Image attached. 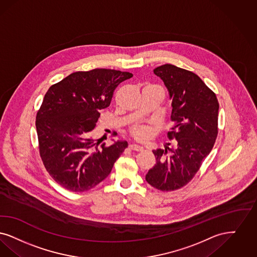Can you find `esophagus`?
Returning a JSON list of instances; mask_svg holds the SVG:
<instances>
[{"instance_id": "esophagus-1", "label": "esophagus", "mask_w": 257, "mask_h": 257, "mask_svg": "<svg viewBox=\"0 0 257 257\" xmlns=\"http://www.w3.org/2000/svg\"><path fill=\"white\" fill-rule=\"evenodd\" d=\"M130 148L133 150V151H136V152H141L144 150V148L142 146L137 145V144H132L130 146Z\"/></svg>"}]
</instances>
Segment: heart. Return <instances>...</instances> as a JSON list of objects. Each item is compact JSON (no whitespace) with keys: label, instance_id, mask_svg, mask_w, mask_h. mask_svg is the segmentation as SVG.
<instances>
[{"label":"heart","instance_id":"heart-1","mask_svg":"<svg viewBox=\"0 0 257 257\" xmlns=\"http://www.w3.org/2000/svg\"><path fill=\"white\" fill-rule=\"evenodd\" d=\"M155 132V124L154 123H138L134 124L131 127V134L134 139L145 142L152 138Z\"/></svg>","mask_w":257,"mask_h":257}]
</instances>
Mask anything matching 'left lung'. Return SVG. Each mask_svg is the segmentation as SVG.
Listing matches in <instances>:
<instances>
[{
    "label": "left lung",
    "instance_id": "1",
    "mask_svg": "<svg viewBox=\"0 0 257 257\" xmlns=\"http://www.w3.org/2000/svg\"><path fill=\"white\" fill-rule=\"evenodd\" d=\"M154 73L163 80L172 99L171 119L175 125L168 136L177 141L171 149L153 151L157 164L149 170L146 180L153 187L169 192L189 183L210 154L218 135L219 101L191 71L164 64Z\"/></svg>",
    "mask_w": 257,
    "mask_h": 257
}]
</instances>
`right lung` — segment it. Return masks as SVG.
<instances>
[{"label": "right lung", "mask_w": 257, "mask_h": 257, "mask_svg": "<svg viewBox=\"0 0 257 257\" xmlns=\"http://www.w3.org/2000/svg\"><path fill=\"white\" fill-rule=\"evenodd\" d=\"M133 76L111 69L78 71L45 94L35 120L39 155L49 175L63 188H94L106 179L127 147L126 141H117L99 148L92 131L99 110L109 106L114 90Z\"/></svg>", "instance_id": "1"}]
</instances>
